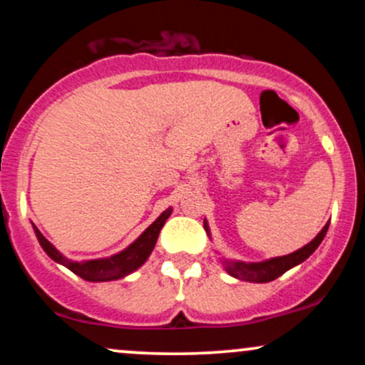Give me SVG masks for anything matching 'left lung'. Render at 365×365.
Masks as SVG:
<instances>
[{
	"label": "left lung",
	"instance_id": "left-lung-1",
	"mask_svg": "<svg viewBox=\"0 0 365 365\" xmlns=\"http://www.w3.org/2000/svg\"><path fill=\"white\" fill-rule=\"evenodd\" d=\"M204 226H206V230H207L206 223H204ZM328 226H329V223H326L324 228L319 232V235L314 238L311 244L302 247V249L295 250V252L283 255V257L269 259V261H264V262H250V264L228 262L226 271H228L232 276H235V278H238V279H244V282H252V283L273 282V279L278 278V276L287 273L290 267L304 262L305 259H307L309 255H311L314 250L319 247L322 238H324V235H326V232H328Z\"/></svg>",
	"mask_w": 365,
	"mask_h": 365
}]
</instances>
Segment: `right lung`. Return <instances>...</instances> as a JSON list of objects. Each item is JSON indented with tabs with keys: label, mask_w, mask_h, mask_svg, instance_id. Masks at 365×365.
<instances>
[{
	"label": "right lung",
	"mask_w": 365,
	"mask_h": 365,
	"mask_svg": "<svg viewBox=\"0 0 365 365\" xmlns=\"http://www.w3.org/2000/svg\"><path fill=\"white\" fill-rule=\"evenodd\" d=\"M171 215V209H166L161 216L154 221L153 225L145 230L142 235L133 242L132 245L127 247L123 252L111 255L108 259H98V261H87V262H72L58 252L54 247L49 244L48 240L43 237V233L36 228V235L39 238V244L43 245L46 254L53 259V261L63 264L65 267H68L70 271L75 274H78L81 278L87 279V282H111V279H120L123 276H127L135 271L137 267H140L142 264L148 261L149 254L153 252L154 245L161 232L163 225L168 220Z\"/></svg>",
	"instance_id": "1"
}]
</instances>
